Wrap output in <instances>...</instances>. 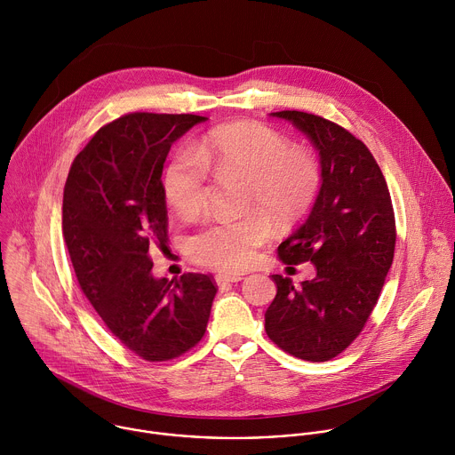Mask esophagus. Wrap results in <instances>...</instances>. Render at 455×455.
Returning <instances> with one entry per match:
<instances>
[{"label": "esophagus", "mask_w": 455, "mask_h": 455, "mask_svg": "<svg viewBox=\"0 0 455 455\" xmlns=\"http://www.w3.org/2000/svg\"><path fill=\"white\" fill-rule=\"evenodd\" d=\"M243 277L239 274H218L216 283L218 284H228V283H239Z\"/></svg>", "instance_id": "1"}]
</instances>
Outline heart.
Listing matches in <instances>:
<instances>
[{
  "label": "heart",
  "mask_w": 455,
  "mask_h": 455,
  "mask_svg": "<svg viewBox=\"0 0 455 455\" xmlns=\"http://www.w3.org/2000/svg\"><path fill=\"white\" fill-rule=\"evenodd\" d=\"M209 171L218 176H246L243 207L253 211L237 220H216L188 239L198 263L223 272H239L253 263L257 248L272 235V220L288 225L313 204L320 183L316 156L275 129L232 124L212 129L196 153L178 151L164 172V194L181 216H196L207 198Z\"/></svg>",
  "instance_id": "1"
}]
</instances>
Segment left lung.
<instances>
[{
	"label": "left lung",
	"mask_w": 455,
	"mask_h": 455,
	"mask_svg": "<svg viewBox=\"0 0 455 455\" xmlns=\"http://www.w3.org/2000/svg\"><path fill=\"white\" fill-rule=\"evenodd\" d=\"M318 151L320 190L307 220L279 244L284 265L313 263L315 279L293 286L272 275L277 295L265 330L283 351L326 362L363 330L393 265L396 223L387 181L362 140L304 111H277Z\"/></svg>",
	"instance_id": "left-lung-1"
}]
</instances>
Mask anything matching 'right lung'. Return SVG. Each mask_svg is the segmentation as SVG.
<instances>
[{
  "label": "right lung",
  "mask_w": 455,
  "mask_h": 455,
  "mask_svg": "<svg viewBox=\"0 0 455 455\" xmlns=\"http://www.w3.org/2000/svg\"><path fill=\"white\" fill-rule=\"evenodd\" d=\"M200 115L129 113L100 127L76 156L62 198V235L79 286L106 328L148 362L205 335L216 284L205 274L156 279L149 248L167 243L162 171Z\"/></svg>",
  "instance_id": "obj_1"
}]
</instances>
